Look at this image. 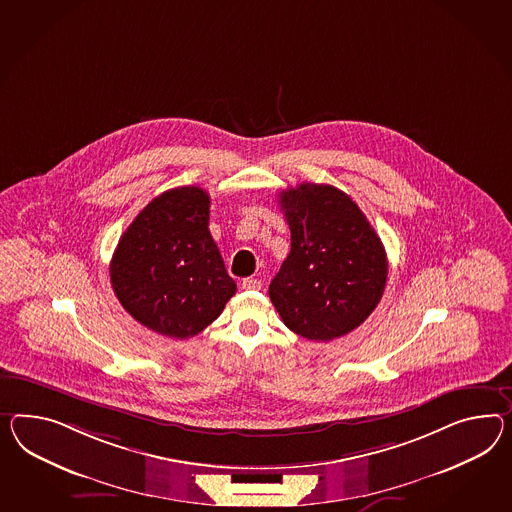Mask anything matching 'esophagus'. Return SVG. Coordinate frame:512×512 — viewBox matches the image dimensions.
Instances as JSON below:
<instances>
[{
  "label": "esophagus",
  "mask_w": 512,
  "mask_h": 512,
  "mask_svg": "<svg viewBox=\"0 0 512 512\" xmlns=\"http://www.w3.org/2000/svg\"><path fill=\"white\" fill-rule=\"evenodd\" d=\"M241 286H243V289H260L262 288V282L258 278H245L241 282Z\"/></svg>",
  "instance_id": "1"
}]
</instances>
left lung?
I'll return each mask as SVG.
<instances>
[{
	"label": "left lung",
	"mask_w": 512,
	"mask_h": 512,
	"mask_svg": "<svg viewBox=\"0 0 512 512\" xmlns=\"http://www.w3.org/2000/svg\"><path fill=\"white\" fill-rule=\"evenodd\" d=\"M278 197L291 250L269 286L271 302L284 325L306 340L345 336L382 299V241L353 198L332 185L301 184Z\"/></svg>",
	"instance_id": "obj_1"
}]
</instances>
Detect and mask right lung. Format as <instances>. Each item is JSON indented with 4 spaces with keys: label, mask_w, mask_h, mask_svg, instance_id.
<instances>
[{
    "label": "right lung",
    "mask_w": 512,
    "mask_h": 512,
    "mask_svg": "<svg viewBox=\"0 0 512 512\" xmlns=\"http://www.w3.org/2000/svg\"><path fill=\"white\" fill-rule=\"evenodd\" d=\"M208 224L210 195L176 187L154 198L118 241L113 291L135 321L161 336L202 332L236 293Z\"/></svg>",
    "instance_id": "right-lung-1"
}]
</instances>
